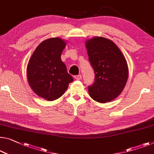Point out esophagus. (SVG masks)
Wrapping results in <instances>:
<instances>
[{
	"label": "esophagus",
	"instance_id": "1",
	"mask_svg": "<svg viewBox=\"0 0 154 154\" xmlns=\"http://www.w3.org/2000/svg\"><path fill=\"white\" fill-rule=\"evenodd\" d=\"M75 79L77 80H80L82 79V75H75V76L74 77Z\"/></svg>",
	"mask_w": 154,
	"mask_h": 154
}]
</instances>
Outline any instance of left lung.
<instances>
[{
  "instance_id": "8db88e82",
  "label": "left lung",
  "mask_w": 154,
  "mask_h": 154,
  "mask_svg": "<svg viewBox=\"0 0 154 154\" xmlns=\"http://www.w3.org/2000/svg\"><path fill=\"white\" fill-rule=\"evenodd\" d=\"M85 45L95 73L94 84L88 86L89 95L100 103L111 102L120 95L127 82V60L109 38L95 36L86 41Z\"/></svg>"
}]
</instances>
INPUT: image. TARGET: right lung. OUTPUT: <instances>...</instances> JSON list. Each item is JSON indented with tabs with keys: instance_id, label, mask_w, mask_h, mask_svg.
Masks as SVG:
<instances>
[{
	"instance_id": "add662e5",
	"label": "right lung",
	"mask_w": 154,
	"mask_h": 154,
	"mask_svg": "<svg viewBox=\"0 0 154 154\" xmlns=\"http://www.w3.org/2000/svg\"><path fill=\"white\" fill-rule=\"evenodd\" d=\"M66 45L61 38H48L38 45L27 66L30 88L38 97L53 101L61 97L73 81L61 55Z\"/></svg>"
}]
</instances>
